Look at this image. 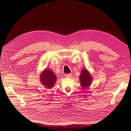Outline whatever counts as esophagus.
Wrapping results in <instances>:
<instances>
[{
  "label": "esophagus",
  "instance_id": "esophagus-1",
  "mask_svg": "<svg viewBox=\"0 0 131 131\" xmlns=\"http://www.w3.org/2000/svg\"><path fill=\"white\" fill-rule=\"evenodd\" d=\"M65 76L66 77H67V78H71L72 75H71V73H68V74H65Z\"/></svg>",
  "mask_w": 131,
  "mask_h": 131
}]
</instances>
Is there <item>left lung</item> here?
<instances>
[{
	"label": "left lung",
	"instance_id": "obj_1",
	"mask_svg": "<svg viewBox=\"0 0 131 131\" xmlns=\"http://www.w3.org/2000/svg\"><path fill=\"white\" fill-rule=\"evenodd\" d=\"M92 77L86 69H82L80 76L81 84L83 87H88L92 82Z\"/></svg>",
	"mask_w": 131,
	"mask_h": 131
}]
</instances>
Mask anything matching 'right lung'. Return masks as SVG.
<instances>
[{
	"label": "right lung",
	"mask_w": 131,
	"mask_h": 131,
	"mask_svg": "<svg viewBox=\"0 0 131 131\" xmlns=\"http://www.w3.org/2000/svg\"><path fill=\"white\" fill-rule=\"evenodd\" d=\"M56 80V76L51 70L45 69L40 76L41 83L48 89L52 88Z\"/></svg>",
	"instance_id": "right-lung-1"
}]
</instances>
